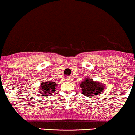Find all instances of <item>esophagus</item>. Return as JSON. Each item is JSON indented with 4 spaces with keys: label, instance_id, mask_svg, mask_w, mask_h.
Here are the masks:
<instances>
[{
    "label": "esophagus",
    "instance_id": "34e87169",
    "mask_svg": "<svg viewBox=\"0 0 135 135\" xmlns=\"http://www.w3.org/2000/svg\"><path fill=\"white\" fill-rule=\"evenodd\" d=\"M71 80V78H67L66 79V81H70Z\"/></svg>",
    "mask_w": 135,
    "mask_h": 135
}]
</instances>
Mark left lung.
Returning a JSON list of instances; mask_svg holds the SVG:
<instances>
[{
    "mask_svg": "<svg viewBox=\"0 0 135 135\" xmlns=\"http://www.w3.org/2000/svg\"><path fill=\"white\" fill-rule=\"evenodd\" d=\"M80 86L81 88L82 94L90 98L100 95L105 88L104 84L98 81H93L90 77L85 78L80 83Z\"/></svg>",
    "mask_w": 135,
    "mask_h": 135,
    "instance_id": "left-lung-1",
    "label": "left lung"
}]
</instances>
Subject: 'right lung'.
Segmentation results:
<instances>
[{
    "instance_id": "add662e5",
    "label": "right lung",
    "mask_w": 135,
    "mask_h": 135,
    "mask_svg": "<svg viewBox=\"0 0 135 135\" xmlns=\"http://www.w3.org/2000/svg\"><path fill=\"white\" fill-rule=\"evenodd\" d=\"M57 86V84L55 83L54 81H43L38 88V93H40V95H42L43 97L50 95L55 92Z\"/></svg>"
}]
</instances>
